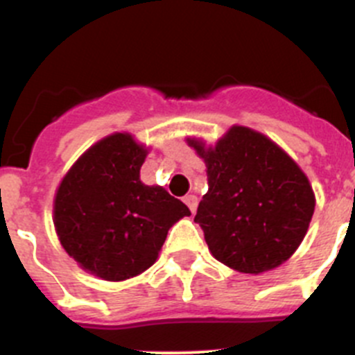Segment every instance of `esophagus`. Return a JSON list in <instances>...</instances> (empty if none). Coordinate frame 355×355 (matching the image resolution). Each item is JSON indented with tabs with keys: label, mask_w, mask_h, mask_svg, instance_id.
<instances>
[{
	"label": "esophagus",
	"mask_w": 355,
	"mask_h": 355,
	"mask_svg": "<svg viewBox=\"0 0 355 355\" xmlns=\"http://www.w3.org/2000/svg\"><path fill=\"white\" fill-rule=\"evenodd\" d=\"M184 202L187 204L189 209L194 213L196 207H198V198H196V196H192V194H189V196H185V198H184Z\"/></svg>",
	"instance_id": "esophagus-1"
}]
</instances>
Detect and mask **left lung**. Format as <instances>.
Instances as JSON below:
<instances>
[{
  "label": "left lung",
  "instance_id": "1",
  "mask_svg": "<svg viewBox=\"0 0 355 355\" xmlns=\"http://www.w3.org/2000/svg\"><path fill=\"white\" fill-rule=\"evenodd\" d=\"M206 163L207 192L194 221L214 259L259 275L284 264L304 241L316 198L309 178L277 142L234 125L214 146L187 137Z\"/></svg>",
  "mask_w": 355,
  "mask_h": 355
}]
</instances>
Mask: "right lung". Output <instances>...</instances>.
<instances>
[{"label": "right lung", "instance_id": "right-lung-1", "mask_svg": "<svg viewBox=\"0 0 355 355\" xmlns=\"http://www.w3.org/2000/svg\"><path fill=\"white\" fill-rule=\"evenodd\" d=\"M149 148L128 132L92 144L67 171L53 202L60 244L78 266L123 282L156 263L166 234L191 209L161 185H146Z\"/></svg>", "mask_w": 355, "mask_h": 355}]
</instances>
